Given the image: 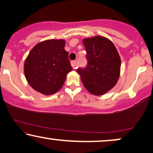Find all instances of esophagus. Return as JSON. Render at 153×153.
<instances>
[{
	"instance_id": "1",
	"label": "esophagus",
	"mask_w": 153,
	"mask_h": 153,
	"mask_svg": "<svg viewBox=\"0 0 153 153\" xmlns=\"http://www.w3.org/2000/svg\"><path fill=\"white\" fill-rule=\"evenodd\" d=\"M71 64V66H72L73 68H76V66H77L76 61H72Z\"/></svg>"
}]
</instances>
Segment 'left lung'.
<instances>
[{
    "label": "left lung",
    "instance_id": "obj_1",
    "mask_svg": "<svg viewBox=\"0 0 153 153\" xmlns=\"http://www.w3.org/2000/svg\"><path fill=\"white\" fill-rule=\"evenodd\" d=\"M87 52V65L77 72L87 91L94 95L104 94L117 83L120 73L121 60L114 44L98 36L82 40Z\"/></svg>",
    "mask_w": 153,
    "mask_h": 153
}]
</instances>
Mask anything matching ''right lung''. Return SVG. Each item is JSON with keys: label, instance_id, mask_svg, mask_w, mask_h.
I'll use <instances>...</instances> for the list:
<instances>
[{"label": "right lung", "instance_id": "add662e5", "mask_svg": "<svg viewBox=\"0 0 153 153\" xmlns=\"http://www.w3.org/2000/svg\"><path fill=\"white\" fill-rule=\"evenodd\" d=\"M64 46V40H48L30 50L24 62V74L36 91L51 95L62 87L66 75L73 70Z\"/></svg>", "mask_w": 153, "mask_h": 153}]
</instances>
